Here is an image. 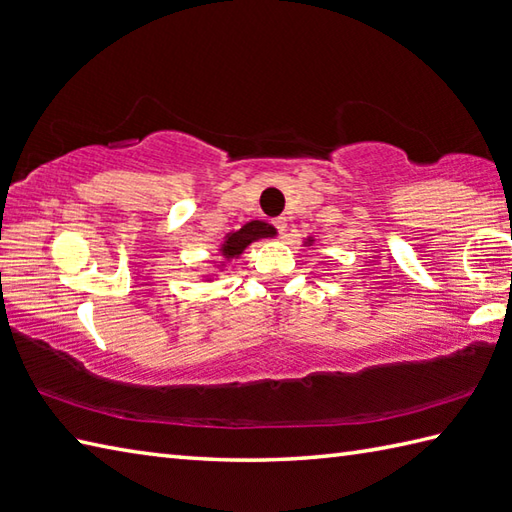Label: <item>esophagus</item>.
<instances>
[{
    "label": "esophagus",
    "instance_id": "1",
    "mask_svg": "<svg viewBox=\"0 0 512 512\" xmlns=\"http://www.w3.org/2000/svg\"><path fill=\"white\" fill-rule=\"evenodd\" d=\"M272 224H275V229H277L279 233H285V229H288V220H285L283 216H279V218L272 220Z\"/></svg>",
    "mask_w": 512,
    "mask_h": 512
}]
</instances>
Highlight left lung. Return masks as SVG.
Masks as SVG:
<instances>
[{
  "mask_svg": "<svg viewBox=\"0 0 512 512\" xmlns=\"http://www.w3.org/2000/svg\"><path fill=\"white\" fill-rule=\"evenodd\" d=\"M307 242H312V240H307Z\"/></svg>",
  "mask_w": 512,
  "mask_h": 512,
  "instance_id": "obj_1",
  "label": "left lung"
}]
</instances>
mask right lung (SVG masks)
I'll return each mask as SVG.
<instances>
[{"instance_id":"1","label":"right lung","mask_w":512,"mask_h":512,"mask_svg":"<svg viewBox=\"0 0 512 512\" xmlns=\"http://www.w3.org/2000/svg\"><path fill=\"white\" fill-rule=\"evenodd\" d=\"M275 233H277V231H275V227H270L268 222L253 220V222L244 224V227H242L240 231L229 233V235H227V240H224V244H222L220 251H222V255L227 257V259L240 257V255H242V251H244V248H246L248 244L255 242V240H259V237H272Z\"/></svg>"}]
</instances>
